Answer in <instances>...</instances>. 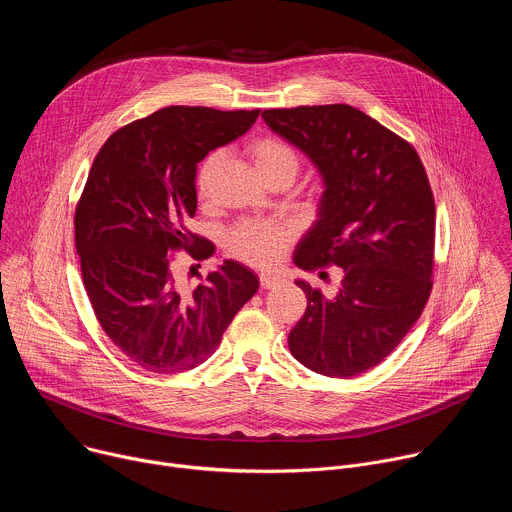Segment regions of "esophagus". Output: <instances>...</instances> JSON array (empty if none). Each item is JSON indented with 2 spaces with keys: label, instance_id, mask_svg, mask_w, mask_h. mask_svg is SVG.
Here are the masks:
<instances>
[{
  "label": "esophagus",
  "instance_id": "34e87169",
  "mask_svg": "<svg viewBox=\"0 0 512 512\" xmlns=\"http://www.w3.org/2000/svg\"><path fill=\"white\" fill-rule=\"evenodd\" d=\"M259 281H261V287L271 289V287H277L281 283V277L279 275H271V273H261Z\"/></svg>",
  "mask_w": 512,
  "mask_h": 512
}]
</instances>
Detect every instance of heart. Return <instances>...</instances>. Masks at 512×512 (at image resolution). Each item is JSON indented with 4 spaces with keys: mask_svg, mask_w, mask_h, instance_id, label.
Instances as JSON below:
<instances>
[{
    "mask_svg": "<svg viewBox=\"0 0 512 512\" xmlns=\"http://www.w3.org/2000/svg\"><path fill=\"white\" fill-rule=\"evenodd\" d=\"M247 154L253 162L255 172L267 186H273L279 182L291 184L298 176V170H300L298 154L294 152L291 145H287L277 137L263 135L253 139L249 143ZM221 162H223L221 152H210L200 160L194 176V186L200 200H206L210 196ZM289 241H291V229L281 223H243L235 227L227 237L229 251L241 261L257 267H273L275 263H279Z\"/></svg>",
    "mask_w": 512,
    "mask_h": 512,
    "instance_id": "b5f03b06",
    "label": "heart"
}]
</instances>
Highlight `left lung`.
I'll use <instances>...</instances> for the list:
<instances>
[{
	"label": "left lung",
	"instance_id": "left-lung-1",
	"mask_svg": "<svg viewBox=\"0 0 512 512\" xmlns=\"http://www.w3.org/2000/svg\"><path fill=\"white\" fill-rule=\"evenodd\" d=\"M322 178L316 221L294 263L340 267L336 296L306 279L308 308L289 352L310 371L348 379L385 360L421 316L431 291L435 204L411 145L350 105L263 111ZM324 273V271H322Z\"/></svg>",
	"mask_w": 512,
	"mask_h": 512
}]
</instances>
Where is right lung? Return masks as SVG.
I'll return each instance as SVG.
<instances>
[{"instance_id":"right-lung-1","label":"right lung","mask_w":512,"mask_h":512,"mask_svg":"<svg viewBox=\"0 0 512 512\" xmlns=\"http://www.w3.org/2000/svg\"><path fill=\"white\" fill-rule=\"evenodd\" d=\"M257 117L259 109L166 107L115 131L93 162L75 214L83 281L105 334L145 371L198 367L259 287L257 275L231 259L188 287L170 257L176 249L210 255L208 241L186 229L196 212V168Z\"/></svg>"}]
</instances>
